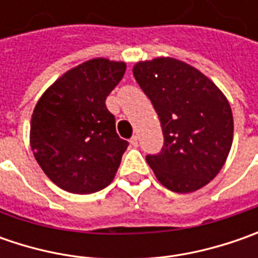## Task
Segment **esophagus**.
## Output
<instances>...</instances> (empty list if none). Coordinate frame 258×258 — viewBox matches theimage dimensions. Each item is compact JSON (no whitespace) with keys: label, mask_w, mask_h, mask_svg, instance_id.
Returning a JSON list of instances; mask_svg holds the SVG:
<instances>
[{"label":"esophagus","mask_w":258,"mask_h":258,"mask_svg":"<svg viewBox=\"0 0 258 258\" xmlns=\"http://www.w3.org/2000/svg\"><path fill=\"white\" fill-rule=\"evenodd\" d=\"M131 145L135 146V148L138 146V136H132V138H131Z\"/></svg>","instance_id":"obj_1"}]
</instances>
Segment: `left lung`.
<instances>
[{
	"label": "left lung",
	"instance_id": "left-lung-1",
	"mask_svg": "<svg viewBox=\"0 0 258 258\" xmlns=\"http://www.w3.org/2000/svg\"><path fill=\"white\" fill-rule=\"evenodd\" d=\"M134 76L161 120L164 146L146 162L165 188L192 192L217 176L233 144V112L223 92L171 57L139 61Z\"/></svg>",
	"mask_w": 258,
	"mask_h": 258
}]
</instances>
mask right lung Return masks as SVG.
<instances>
[{
    "label": "right lung",
    "instance_id": "right-lung-1",
    "mask_svg": "<svg viewBox=\"0 0 258 258\" xmlns=\"http://www.w3.org/2000/svg\"><path fill=\"white\" fill-rule=\"evenodd\" d=\"M124 70L123 61L89 60L58 77L35 104L30 127L35 161L67 192H97L117 172L129 144L116 134L104 102Z\"/></svg>",
    "mask_w": 258,
    "mask_h": 258
}]
</instances>
